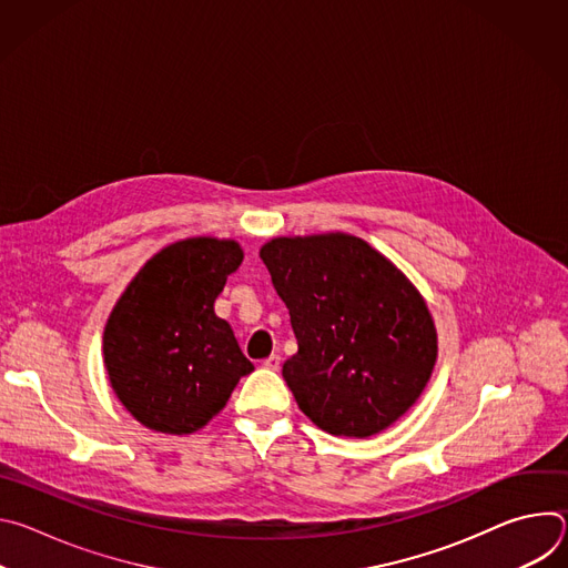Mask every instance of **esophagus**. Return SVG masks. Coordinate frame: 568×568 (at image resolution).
<instances>
[{"label": "esophagus", "mask_w": 568, "mask_h": 568, "mask_svg": "<svg viewBox=\"0 0 568 568\" xmlns=\"http://www.w3.org/2000/svg\"><path fill=\"white\" fill-rule=\"evenodd\" d=\"M263 366L270 368V371H278V368H281V357H278V355H270V357L263 362Z\"/></svg>", "instance_id": "obj_1"}]
</instances>
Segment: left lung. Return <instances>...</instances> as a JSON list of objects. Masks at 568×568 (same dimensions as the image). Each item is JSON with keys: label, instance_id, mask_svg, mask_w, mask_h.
Returning <instances> with one entry per match:
<instances>
[{"label": "left lung", "instance_id": "1", "mask_svg": "<svg viewBox=\"0 0 568 568\" xmlns=\"http://www.w3.org/2000/svg\"><path fill=\"white\" fill-rule=\"evenodd\" d=\"M298 351L283 377L298 409L333 436L368 438L407 414L438 357L418 287L366 240L278 235L261 247Z\"/></svg>", "mask_w": 568, "mask_h": 568}]
</instances>
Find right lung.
Wrapping results in <instances>:
<instances>
[{"instance_id": "1", "label": "right lung", "mask_w": 568, "mask_h": 568, "mask_svg": "<svg viewBox=\"0 0 568 568\" xmlns=\"http://www.w3.org/2000/svg\"><path fill=\"white\" fill-rule=\"evenodd\" d=\"M245 254L235 240L197 235L156 252L128 283L103 333L114 395L143 427L186 436L229 402L254 364L215 314Z\"/></svg>"}]
</instances>
